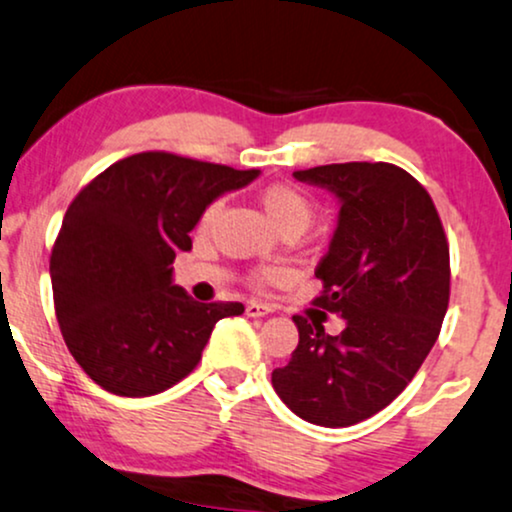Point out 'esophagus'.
Returning a JSON list of instances; mask_svg holds the SVG:
<instances>
[{"label":"esophagus","instance_id":"34e87169","mask_svg":"<svg viewBox=\"0 0 512 512\" xmlns=\"http://www.w3.org/2000/svg\"><path fill=\"white\" fill-rule=\"evenodd\" d=\"M268 313H273V308L268 304H258V301H249V304H246V315H249V318H263V315Z\"/></svg>","mask_w":512,"mask_h":512}]
</instances>
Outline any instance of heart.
<instances>
[{"mask_svg":"<svg viewBox=\"0 0 512 512\" xmlns=\"http://www.w3.org/2000/svg\"><path fill=\"white\" fill-rule=\"evenodd\" d=\"M258 204L266 213L270 223L285 235V232H304L315 220L318 204L306 189L292 185V182H268L258 189ZM220 213H223V199H213L199 216V232H211L216 227ZM280 277L277 268H261L251 275L254 285H266Z\"/></svg>","mask_w":512,"mask_h":512,"instance_id":"heart-1","label":"heart"}]
</instances>
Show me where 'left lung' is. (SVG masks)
<instances>
[{"instance_id":"8db88e82","label":"left lung","mask_w":512,"mask_h":512,"mask_svg":"<svg viewBox=\"0 0 512 512\" xmlns=\"http://www.w3.org/2000/svg\"><path fill=\"white\" fill-rule=\"evenodd\" d=\"M342 201L330 249L315 268L313 306L344 318L294 315L299 346L273 387L299 418L349 427L387 408L437 342L451 294L449 242L427 189L394 163H330L294 170Z\"/></svg>"}]
</instances>
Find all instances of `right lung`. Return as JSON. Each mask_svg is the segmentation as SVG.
<instances>
[{
    "label": "right lung",
    "mask_w": 512,
    "mask_h": 512,
    "mask_svg": "<svg viewBox=\"0 0 512 512\" xmlns=\"http://www.w3.org/2000/svg\"><path fill=\"white\" fill-rule=\"evenodd\" d=\"M261 170H235L168 151L116 161L78 192L63 216L49 273L63 342L99 387L151 396L197 368L220 318L239 301L199 304L170 282L189 232L223 192Z\"/></svg>",
    "instance_id": "obj_1"
}]
</instances>
